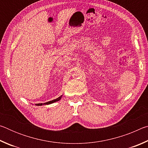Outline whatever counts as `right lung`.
<instances>
[{
	"label": "right lung",
	"mask_w": 148,
	"mask_h": 148,
	"mask_svg": "<svg viewBox=\"0 0 148 148\" xmlns=\"http://www.w3.org/2000/svg\"><path fill=\"white\" fill-rule=\"evenodd\" d=\"M61 97H62V96L58 97V98L56 99H54V100H53V101H51L47 102H46V103H44V104H42V103H40V104H36V105H37V106H42V105H46V104H49L53 103V102H55L59 101V100L61 99Z\"/></svg>",
	"instance_id": "add662e5"
}]
</instances>
